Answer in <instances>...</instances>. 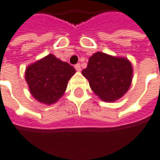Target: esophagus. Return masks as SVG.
Segmentation results:
<instances>
[{"instance_id": "esophagus-1", "label": "esophagus", "mask_w": 160, "mask_h": 160, "mask_svg": "<svg viewBox=\"0 0 160 160\" xmlns=\"http://www.w3.org/2000/svg\"><path fill=\"white\" fill-rule=\"evenodd\" d=\"M74 68H75V69H76V71H78V72H80V71H81V67H80V63H77V64H75Z\"/></svg>"}]
</instances>
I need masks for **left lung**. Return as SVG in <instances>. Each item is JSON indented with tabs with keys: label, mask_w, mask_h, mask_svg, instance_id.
<instances>
[{
	"label": "left lung",
	"mask_w": 160,
	"mask_h": 160,
	"mask_svg": "<svg viewBox=\"0 0 160 160\" xmlns=\"http://www.w3.org/2000/svg\"><path fill=\"white\" fill-rule=\"evenodd\" d=\"M82 74L88 80L91 89L102 100L113 102L128 90L133 69L126 58L97 52L89 58Z\"/></svg>",
	"instance_id": "left-lung-1"
}]
</instances>
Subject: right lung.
<instances>
[{"instance_id": "add662e5", "label": "right lung", "mask_w": 160, "mask_h": 160, "mask_svg": "<svg viewBox=\"0 0 160 160\" xmlns=\"http://www.w3.org/2000/svg\"><path fill=\"white\" fill-rule=\"evenodd\" d=\"M75 69L54 55H48L27 67L25 80L39 102L51 104L62 97Z\"/></svg>"}]
</instances>
